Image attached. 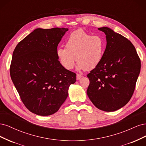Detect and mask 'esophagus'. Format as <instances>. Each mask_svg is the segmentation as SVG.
I'll use <instances>...</instances> for the list:
<instances>
[{"mask_svg":"<svg viewBox=\"0 0 146 146\" xmlns=\"http://www.w3.org/2000/svg\"><path fill=\"white\" fill-rule=\"evenodd\" d=\"M82 77V76L81 74H77V77H76V78H77V80H80V79Z\"/></svg>","mask_w":146,"mask_h":146,"instance_id":"esophagus-1","label":"esophagus"}]
</instances>
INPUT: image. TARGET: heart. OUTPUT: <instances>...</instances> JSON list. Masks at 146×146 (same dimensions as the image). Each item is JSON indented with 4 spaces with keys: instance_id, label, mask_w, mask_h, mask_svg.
Instances as JSON below:
<instances>
[{
    "instance_id": "heart-1",
    "label": "heart",
    "mask_w": 146,
    "mask_h": 146,
    "mask_svg": "<svg viewBox=\"0 0 146 146\" xmlns=\"http://www.w3.org/2000/svg\"><path fill=\"white\" fill-rule=\"evenodd\" d=\"M105 48V41L101 36H92L82 30H77L68 38L66 47H58L56 54L60 63L66 69H72L77 60L78 69L91 70L101 62Z\"/></svg>"
}]
</instances>
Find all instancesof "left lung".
<instances>
[{
    "instance_id": "obj_1",
    "label": "left lung",
    "mask_w": 146,
    "mask_h": 146,
    "mask_svg": "<svg viewBox=\"0 0 146 146\" xmlns=\"http://www.w3.org/2000/svg\"><path fill=\"white\" fill-rule=\"evenodd\" d=\"M106 35L107 47L100 64L87 75V94L96 107L114 111L125 105L133 94L141 60L129 39L108 27L98 29Z\"/></svg>"
}]
</instances>
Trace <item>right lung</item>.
<instances>
[{
    "instance_id": "right-lung-1",
    "label": "right lung",
    "mask_w": 146,
    "mask_h": 146,
    "mask_svg": "<svg viewBox=\"0 0 146 146\" xmlns=\"http://www.w3.org/2000/svg\"><path fill=\"white\" fill-rule=\"evenodd\" d=\"M66 28L37 29L21 41L13 53L11 80L30 111L39 116L56 113L76 82V74L65 69L56 52Z\"/></svg>"
}]
</instances>
